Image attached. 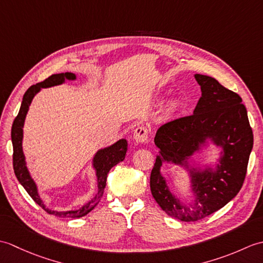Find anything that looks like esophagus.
Wrapping results in <instances>:
<instances>
[{
  "label": "esophagus",
  "instance_id": "1",
  "mask_svg": "<svg viewBox=\"0 0 263 263\" xmlns=\"http://www.w3.org/2000/svg\"><path fill=\"white\" fill-rule=\"evenodd\" d=\"M133 139L137 143H144L148 139V131L144 126H138L133 132Z\"/></svg>",
  "mask_w": 263,
  "mask_h": 263
}]
</instances>
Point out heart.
<instances>
[{
	"label": "heart",
	"mask_w": 263,
	"mask_h": 263,
	"mask_svg": "<svg viewBox=\"0 0 263 263\" xmlns=\"http://www.w3.org/2000/svg\"><path fill=\"white\" fill-rule=\"evenodd\" d=\"M172 107H175V103H173V104H172Z\"/></svg>",
	"instance_id": "obj_1"
}]
</instances>
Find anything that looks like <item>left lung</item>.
<instances>
[{
    "label": "left lung",
    "instance_id": "8db88e82",
    "mask_svg": "<svg viewBox=\"0 0 263 263\" xmlns=\"http://www.w3.org/2000/svg\"><path fill=\"white\" fill-rule=\"evenodd\" d=\"M201 97L193 114L166 123L158 128L155 144L159 153L150 175L154 199L167 215L181 221H197L219 210L235 198L247 174L253 133L242 98L215 78L194 74ZM215 146V162H199L195 156ZM164 163L187 172L189 199L170 191L162 175Z\"/></svg>",
    "mask_w": 263,
    "mask_h": 263
}]
</instances>
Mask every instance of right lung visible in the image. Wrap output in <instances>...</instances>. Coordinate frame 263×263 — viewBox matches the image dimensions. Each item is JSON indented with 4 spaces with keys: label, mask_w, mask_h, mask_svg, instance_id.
Segmentation results:
<instances>
[{
    "label": "right lung",
    "mask_w": 263,
    "mask_h": 263,
    "mask_svg": "<svg viewBox=\"0 0 263 263\" xmlns=\"http://www.w3.org/2000/svg\"><path fill=\"white\" fill-rule=\"evenodd\" d=\"M66 80L76 81L77 76L74 73H72V72L53 74L43 82H39L36 83L35 86H31L25 92L20 106L19 114L14 119L12 130H11V140H12L13 146V170L16 178H18L21 185L25 187L28 194L30 195L32 200L35 201L38 205H41L44 210L48 212L49 215L63 218H80L89 214V212L96 208V205L99 203L100 199L103 197L104 189L106 186V178H107L108 172L110 171L111 167H114L115 165L121 163V161H123L125 158L127 153V141L126 139H120L119 141L110 144V146L98 149L96 154L93 155V157L91 159V168L95 171V175H96L97 178V192L95 194V197L91 198V200H89L88 202L82 204L80 208L78 209L53 210L46 206L42 197L39 195L37 184L27 167L24 148H22V141H24V126L26 116L28 110H29V106L31 105L33 97H35L43 88H51L54 86L63 85Z\"/></svg>",
    "instance_id": "right-lung-1"
}]
</instances>
